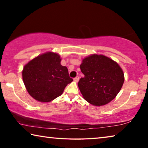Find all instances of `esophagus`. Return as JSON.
Wrapping results in <instances>:
<instances>
[{"label": "esophagus", "mask_w": 148, "mask_h": 148, "mask_svg": "<svg viewBox=\"0 0 148 148\" xmlns=\"http://www.w3.org/2000/svg\"><path fill=\"white\" fill-rule=\"evenodd\" d=\"M74 81L75 82H77L79 81V77L78 76H76V77H74Z\"/></svg>", "instance_id": "34e87169"}]
</instances>
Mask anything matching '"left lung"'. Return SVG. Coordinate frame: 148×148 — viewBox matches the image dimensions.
I'll list each match as a JSON object with an SVG mask.
<instances>
[{
  "label": "left lung",
  "instance_id": "left-lung-1",
  "mask_svg": "<svg viewBox=\"0 0 148 148\" xmlns=\"http://www.w3.org/2000/svg\"><path fill=\"white\" fill-rule=\"evenodd\" d=\"M80 69L84 74L77 84L80 92L84 99L94 106L109 103L124 83V74L119 65L102 55L86 57Z\"/></svg>",
  "mask_w": 148,
  "mask_h": 148
}]
</instances>
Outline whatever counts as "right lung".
Instances as JSON below:
<instances>
[{"instance_id": "right-lung-1", "label": "right lung", "mask_w": 148, "mask_h": 148, "mask_svg": "<svg viewBox=\"0 0 148 148\" xmlns=\"http://www.w3.org/2000/svg\"><path fill=\"white\" fill-rule=\"evenodd\" d=\"M61 61L59 54L47 52L25 65L22 77L32 98L42 102H51L61 95L67 85L73 81Z\"/></svg>"}]
</instances>
